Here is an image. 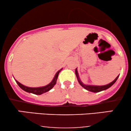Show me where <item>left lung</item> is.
Returning a JSON list of instances; mask_svg holds the SVG:
<instances>
[{"mask_svg": "<svg viewBox=\"0 0 131 131\" xmlns=\"http://www.w3.org/2000/svg\"><path fill=\"white\" fill-rule=\"evenodd\" d=\"M75 73H76V77H77V78H78V82H79V83L80 84V85H81V86L83 87L86 90H88V91L93 92H100L102 91H104V90H106V89H108L109 88H110L112 85H113L114 84H115V82L116 81L117 79H118V76H117L115 80L113 81V82H111V83L105 85H102V86H94V85H87L83 84H82V82H81L80 79H79V75H78V73L77 69H76V70H75Z\"/></svg>", "mask_w": 131, "mask_h": 131, "instance_id": "left-lung-1", "label": "left lung"}]
</instances>
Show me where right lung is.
<instances>
[{"instance_id": "1", "label": "right lung", "mask_w": 131, "mask_h": 131, "mask_svg": "<svg viewBox=\"0 0 131 131\" xmlns=\"http://www.w3.org/2000/svg\"><path fill=\"white\" fill-rule=\"evenodd\" d=\"M60 71H58V72L57 73V74H55V77H54L53 79L52 80V82H50L49 84L46 85L44 87H41V88H28V87L25 86L23 84H21V83H19L18 81H17L16 80V83L18 84V85H19V88L21 89H22L23 91L27 92H30V93H32V94H36V95H40L43 93L46 92L50 91L52 88H53V87L56 84L57 78H58V74H59V73L60 72Z\"/></svg>"}]
</instances>
